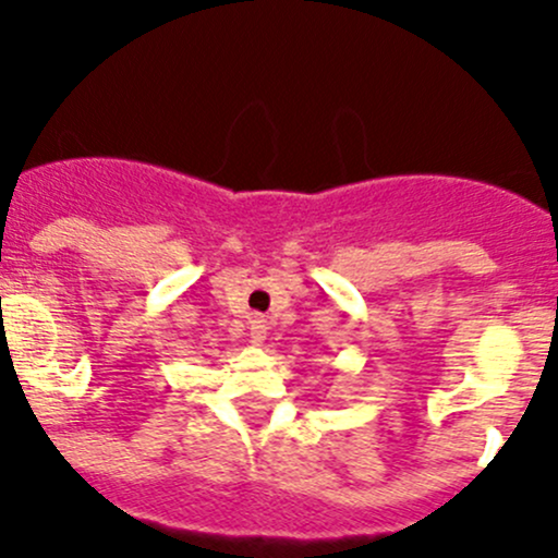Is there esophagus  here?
I'll use <instances>...</instances> for the list:
<instances>
[{"label":"esophagus","instance_id":"34e87169","mask_svg":"<svg viewBox=\"0 0 558 558\" xmlns=\"http://www.w3.org/2000/svg\"><path fill=\"white\" fill-rule=\"evenodd\" d=\"M267 340V320L264 318H251V342L253 345H262Z\"/></svg>","mask_w":558,"mask_h":558}]
</instances>
